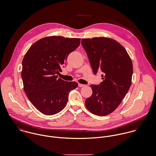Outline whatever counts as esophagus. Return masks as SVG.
<instances>
[{"label": "esophagus", "mask_w": 156, "mask_h": 156, "mask_svg": "<svg viewBox=\"0 0 156 156\" xmlns=\"http://www.w3.org/2000/svg\"><path fill=\"white\" fill-rule=\"evenodd\" d=\"M79 86L81 87H84V86H85V85L81 84V83H79Z\"/></svg>", "instance_id": "esophagus-1"}]
</instances>
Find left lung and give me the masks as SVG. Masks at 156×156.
Masks as SVG:
<instances>
[{
	"label": "left lung",
	"instance_id": "8db88e82",
	"mask_svg": "<svg viewBox=\"0 0 156 156\" xmlns=\"http://www.w3.org/2000/svg\"><path fill=\"white\" fill-rule=\"evenodd\" d=\"M93 72L101 70L102 82L91 85L92 95L85 101L87 109L97 115L104 116L117 108L128 93L132 83L133 64L125 48L109 37L82 39Z\"/></svg>",
	"mask_w": 156,
	"mask_h": 156
}]
</instances>
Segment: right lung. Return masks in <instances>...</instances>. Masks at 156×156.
<instances>
[{
  "label": "right lung",
  "instance_id": "1",
  "mask_svg": "<svg viewBox=\"0 0 156 156\" xmlns=\"http://www.w3.org/2000/svg\"><path fill=\"white\" fill-rule=\"evenodd\" d=\"M80 38L46 37L34 43L23 59L21 77L24 92L41 113L51 115L66 106L69 93L78 83L58 78L61 66L80 44Z\"/></svg>",
  "mask_w": 156,
  "mask_h": 156
}]
</instances>
